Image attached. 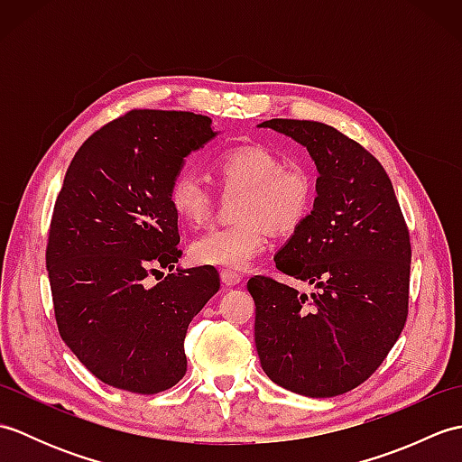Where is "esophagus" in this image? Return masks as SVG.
Masks as SVG:
<instances>
[{
  "label": "esophagus",
  "instance_id": "obj_1",
  "mask_svg": "<svg viewBox=\"0 0 462 462\" xmlns=\"http://www.w3.org/2000/svg\"><path fill=\"white\" fill-rule=\"evenodd\" d=\"M220 280L226 288H232V286H238V283L242 282V276L236 272H230V270H224L220 272Z\"/></svg>",
  "mask_w": 462,
  "mask_h": 462
}]
</instances>
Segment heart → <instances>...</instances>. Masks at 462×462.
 I'll list each match as a JSON object with an SVG mask.
<instances>
[{
	"label": "heart",
	"mask_w": 462,
	"mask_h": 462,
	"mask_svg": "<svg viewBox=\"0 0 462 462\" xmlns=\"http://www.w3.org/2000/svg\"><path fill=\"white\" fill-rule=\"evenodd\" d=\"M212 171L224 194L234 200L236 224L214 228L190 242V260L199 266L238 272L266 248L268 230L288 236L306 222L313 204L311 174L300 164H283L276 152L242 144L216 156ZM169 204L186 224H200L212 210V194L189 171L172 176Z\"/></svg>",
	"instance_id": "heart-1"
}]
</instances>
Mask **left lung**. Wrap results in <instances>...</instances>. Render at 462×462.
Segmentation results:
<instances>
[{
  "label": "left lung",
  "instance_id": "obj_1",
  "mask_svg": "<svg viewBox=\"0 0 462 462\" xmlns=\"http://www.w3.org/2000/svg\"><path fill=\"white\" fill-rule=\"evenodd\" d=\"M260 126L306 146L319 172L313 210L273 256L280 272L318 291L248 280L262 369L293 393L343 395L375 373L405 328L411 242L403 212L381 162L333 126L293 119Z\"/></svg>",
  "mask_w": 462,
  "mask_h": 462
}]
</instances>
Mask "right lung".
<instances>
[{"mask_svg":"<svg viewBox=\"0 0 462 462\" xmlns=\"http://www.w3.org/2000/svg\"><path fill=\"white\" fill-rule=\"evenodd\" d=\"M186 111L134 109L93 133L69 164L45 252L59 333L97 379L154 395L186 373L192 318L220 290L212 266L170 274L180 258L169 184L214 139Z\"/></svg>","mask_w":462,"mask_h":462,"instance_id":"right-lung-1","label":"right lung"}]
</instances>
